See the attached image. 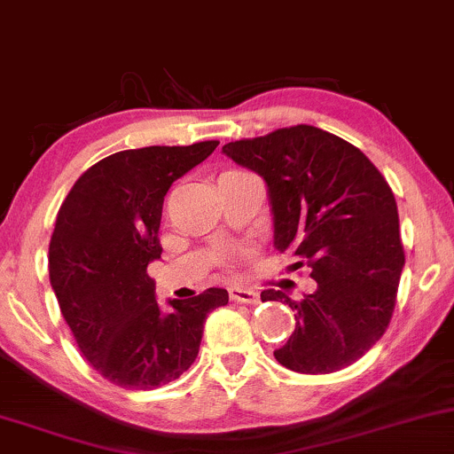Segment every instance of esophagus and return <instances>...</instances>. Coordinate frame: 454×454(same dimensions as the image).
<instances>
[{"label": "esophagus", "mask_w": 454, "mask_h": 454, "mask_svg": "<svg viewBox=\"0 0 454 454\" xmlns=\"http://www.w3.org/2000/svg\"><path fill=\"white\" fill-rule=\"evenodd\" d=\"M228 294H231L232 302H241V304H255L260 300L258 292H254V289H245V287H231L228 289Z\"/></svg>", "instance_id": "1"}]
</instances>
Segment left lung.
Returning <instances> with one entry per match:
<instances>
[{
    "label": "left lung",
    "instance_id": "8db88e82",
    "mask_svg": "<svg viewBox=\"0 0 454 454\" xmlns=\"http://www.w3.org/2000/svg\"><path fill=\"white\" fill-rule=\"evenodd\" d=\"M228 158L266 184L275 249L310 266L317 289L292 300L296 330L277 362L294 372L330 374L357 362L389 325L403 269L395 196L362 150L309 124L231 141Z\"/></svg>",
    "mask_w": 454,
    "mask_h": 454
}]
</instances>
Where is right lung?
Returning <instances> with one entry per match:
<instances>
[{
	"label": "right lung",
	"instance_id": "1",
	"mask_svg": "<svg viewBox=\"0 0 454 454\" xmlns=\"http://www.w3.org/2000/svg\"><path fill=\"white\" fill-rule=\"evenodd\" d=\"M220 141L124 150L92 165L61 205L48 249L51 286L82 355L124 389L179 379L199 355L207 315L228 304L209 287L156 302L147 264L160 260L162 203L175 179Z\"/></svg>",
	"mask_w": 454,
	"mask_h": 454
}]
</instances>
